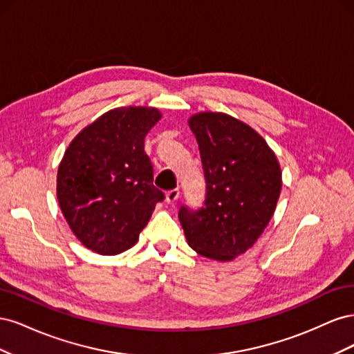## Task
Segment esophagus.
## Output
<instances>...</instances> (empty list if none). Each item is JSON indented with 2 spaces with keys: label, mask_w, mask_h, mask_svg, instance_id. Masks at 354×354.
<instances>
[{
  "label": "esophagus",
  "mask_w": 354,
  "mask_h": 354,
  "mask_svg": "<svg viewBox=\"0 0 354 354\" xmlns=\"http://www.w3.org/2000/svg\"><path fill=\"white\" fill-rule=\"evenodd\" d=\"M180 198V190L178 189H173V190H168L165 199L168 203H174L177 199Z\"/></svg>",
  "instance_id": "34e87169"
}]
</instances>
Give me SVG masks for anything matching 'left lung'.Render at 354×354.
<instances>
[{
  "instance_id": "obj_1",
  "label": "left lung",
  "mask_w": 354,
  "mask_h": 354,
  "mask_svg": "<svg viewBox=\"0 0 354 354\" xmlns=\"http://www.w3.org/2000/svg\"><path fill=\"white\" fill-rule=\"evenodd\" d=\"M189 125L199 145L207 195L199 209L181 207L178 220L192 250L230 261L269 224L282 189L281 167L264 138L236 118L202 112Z\"/></svg>"
}]
</instances>
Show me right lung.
Returning <instances> with one entry per match:
<instances>
[{
  "instance_id": "add662e5",
  "label": "right lung",
  "mask_w": 354,
  "mask_h": 354,
  "mask_svg": "<svg viewBox=\"0 0 354 354\" xmlns=\"http://www.w3.org/2000/svg\"><path fill=\"white\" fill-rule=\"evenodd\" d=\"M160 120L155 108H116L73 138L57 171V199L71 230L102 255L137 242L165 195L153 186L145 137Z\"/></svg>"
}]
</instances>
